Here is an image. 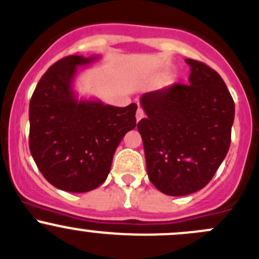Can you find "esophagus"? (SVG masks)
I'll return each instance as SVG.
<instances>
[{
  "instance_id": "obj_1",
  "label": "esophagus",
  "mask_w": 259,
  "mask_h": 259,
  "mask_svg": "<svg viewBox=\"0 0 259 259\" xmlns=\"http://www.w3.org/2000/svg\"><path fill=\"white\" fill-rule=\"evenodd\" d=\"M135 116H137V121H139V120H142L143 117L145 116V114H144V111H143V109H138L137 110V114H135Z\"/></svg>"
}]
</instances>
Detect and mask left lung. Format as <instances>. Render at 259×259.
Listing matches in <instances>:
<instances>
[{"instance_id":"8db88e82","label":"left lung","mask_w":259,"mask_h":259,"mask_svg":"<svg viewBox=\"0 0 259 259\" xmlns=\"http://www.w3.org/2000/svg\"><path fill=\"white\" fill-rule=\"evenodd\" d=\"M185 62L189 83L142 95L146 117L138 122L149 179L171 197L210 182L228 153L234 120V101L221 75L203 62Z\"/></svg>"}]
</instances>
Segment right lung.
<instances>
[{"mask_svg":"<svg viewBox=\"0 0 259 259\" xmlns=\"http://www.w3.org/2000/svg\"><path fill=\"white\" fill-rule=\"evenodd\" d=\"M99 56L77 55L55 62L30 101V151L45 179L57 189L85 193L103 184L117 145L137 126V104L125 108L77 99V67Z\"/></svg>","mask_w":259,"mask_h":259,"instance_id":"1","label":"right lung"}]
</instances>
